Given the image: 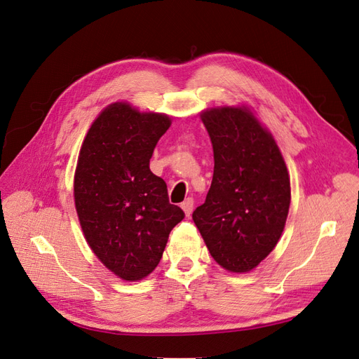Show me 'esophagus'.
<instances>
[{
  "label": "esophagus",
  "instance_id": "34e87169",
  "mask_svg": "<svg viewBox=\"0 0 359 359\" xmlns=\"http://www.w3.org/2000/svg\"><path fill=\"white\" fill-rule=\"evenodd\" d=\"M182 209H183L184 215L191 216L192 209H194V200H192V198H187V200H184V201L182 203Z\"/></svg>",
  "mask_w": 359,
  "mask_h": 359
}]
</instances>
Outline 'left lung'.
Instances as JSON below:
<instances>
[{
  "label": "left lung",
  "instance_id": "8db88e82",
  "mask_svg": "<svg viewBox=\"0 0 359 359\" xmlns=\"http://www.w3.org/2000/svg\"><path fill=\"white\" fill-rule=\"evenodd\" d=\"M215 170L205 201L192 219L215 261L246 273L279 241L291 204L287 168L273 135L245 107L201 113Z\"/></svg>",
  "mask_w": 359,
  "mask_h": 359
}]
</instances>
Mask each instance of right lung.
I'll return each mask as SVG.
<instances>
[{"label":"right lung","mask_w":359,"mask_h":359,"mask_svg":"<svg viewBox=\"0 0 359 359\" xmlns=\"http://www.w3.org/2000/svg\"><path fill=\"white\" fill-rule=\"evenodd\" d=\"M171 119L126 102L90 125L74 175V203L92 252L122 280H142L163 258L170 231L184 217L165 182L149 168Z\"/></svg>","instance_id":"right-lung-1"}]
</instances>
